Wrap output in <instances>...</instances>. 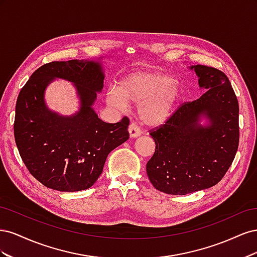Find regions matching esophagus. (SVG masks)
Listing matches in <instances>:
<instances>
[{
  "label": "esophagus",
  "instance_id": "1",
  "mask_svg": "<svg viewBox=\"0 0 257 257\" xmlns=\"http://www.w3.org/2000/svg\"><path fill=\"white\" fill-rule=\"evenodd\" d=\"M128 133H130V137L131 138H137L141 136L142 132L139 130L138 125L136 123H131L130 126H128Z\"/></svg>",
  "mask_w": 257,
  "mask_h": 257
}]
</instances>
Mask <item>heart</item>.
I'll list each match as a JSON object with an SVG mask.
<instances>
[{"label": "heart", "mask_w": 257, "mask_h": 257, "mask_svg": "<svg viewBox=\"0 0 257 257\" xmlns=\"http://www.w3.org/2000/svg\"><path fill=\"white\" fill-rule=\"evenodd\" d=\"M181 94V83L175 77L159 71L133 72L107 93L110 106L124 109L138 105V116L146 126L157 127L172 116Z\"/></svg>", "instance_id": "obj_1"}]
</instances>
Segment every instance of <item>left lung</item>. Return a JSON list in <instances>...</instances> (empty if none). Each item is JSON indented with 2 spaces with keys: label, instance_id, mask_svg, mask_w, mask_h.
Wrapping results in <instances>:
<instances>
[{
  "label": "left lung",
  "instance_id": "1",
  "mask_svg": "<svg viewBox=\"0 0 257 257\" xmlns=\"http://www.w3.org/2000/svg\"><path fill=\"white\" fill-rule=\"evenodd\" d=\"M189 69L206 92L150 133L155 152L146 166L154 188L172 195L215 185L230 167L239 144L238 100L226 75L205 65Z\"/></svg>",
  "mask_w": 257,
  "mask_h": 257
}]
</instances>
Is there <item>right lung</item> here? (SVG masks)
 Wrapping results in <instances>:
<instances>
[{
    "label": "right lung",
    "mask_w": 257,
    "mask_h": 257,
    "mask_svg": "<svg viewBox=\"0 0 257 257\" xmlns=\"http://www.w3.org/2000/svg\"><path fill=\"white\" fill-rule=\"evenodd\" d=\"M57 79L74 85L80 107L73 115H60L45 103V89ZM104 79L103 58L56 61L37 68L21 89L15 141L31 175L47 188L60 192L91 188L108 154L128 139L127 118L106 123L93 107Z\"/></svg>",
    "instance_id": "right-lung-1"
}]
</instances>
